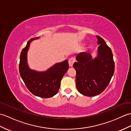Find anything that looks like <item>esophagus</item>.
<instances>
[{"label": "esophagus", "instance_id": "esophagus-1", "mask_svg": "<svg viewBox=\"0 0 131 131\" xmlns=\"http://www.w3.org/2000/svg\"><path fill=\"white\" fill-rule=\"evenodd\" d=\"M75 59L74 58H73V57L70 58V59L69 60V66H73V63L75 62Z\"/></svg>", "mask_w": 131, "mask_h": 131}]
</instances>
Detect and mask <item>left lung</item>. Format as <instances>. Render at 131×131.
<instances>
[{
    "label": "left lung",
    "mask_w": 131,
    "mask_h": 131,
    "mask_svg": "<svg viewBox=\"0 0 131 131\" xmlns=\"http://www.w3.org/2000/svg\"><path fill=\"white\" fill-rule=\"evenodd\" d=\"M98 39V56L92 59L88 52L80 53L73 64L76 70V86L83 95L95 96L102 93L109 84L115 70L112 49L103 39Z\"/></svg>",
    "instance_id": "1"
}]
</instances>
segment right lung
Returning a JSON list of instances; mask_svg holds the SVG:
<instances>
[{
  "label": "right lung",
  "mask_w": 131,
  "mask_h": 131,
  "mask_svg": "<svg viewBox=\"0 0 131 131\" xmlns=\"http://www.w3.org/2000/svg\"><path fill=\"white\" fill-rule=\"evenodd\" d=\"M38 38H32L23 49L19 57V71L21 78L30 92L41 98H49L56 94L60 87L61 80L69 69L67 60L58 63L46 72H37L28 67L27 52L30 42Z\"/></svg>",
  "instance_id": "right-lung-1"
}]
</instances>
